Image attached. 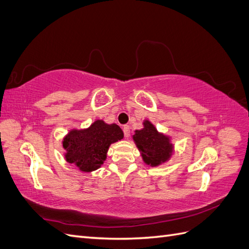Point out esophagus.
Instances as JSON below:
<instances>
[{
    "instance_id": "1",
    "label": "esophagus",
    "mask_w": 249,
    "mask_h": 249,
    "mask_svg": "<svg viewBox=\"0 0 249 249\" xmlns=\"http://www.w3.org/2000/svg\"><path fill=\"white\" fill-rule=\"evenodd\" d=\"M123 131H124V137L129 138L130 137V126L129 125H124Z\"/></svg>"
}]
</instances>
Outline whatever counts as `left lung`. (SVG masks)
Segmentation results:
<instances>
[{"mask_svg":"<svg viewBox=\"0 0 249 249\" xmlns=\"http://www.w3.org/2000/svg\"><path fill=\"white\" fill-rule=\"evenodd\" d=\"M143 124L144 127L136 131L133 139L141 152L143 161L150 166H157L167 161L172 152V145L169 138L158 133L156 127L148 120H145Z\"/></svg>","mask_w":249,"mask_h":249,"instance_id":"obj_1","label":"left lung"}]
</instances>
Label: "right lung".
Returning <instances> with one entry per match:
<instances>
[{
	"label": "right lung",
	"mask_w": 249,
	"mask_h": 249,
	"mask_svg": "<svg viewBox=\"0 0 249 249\" xmlns=\"http://www.w3.org/2000/svg\"><path fill=\"white\" fill-rule=\"evenodd\" d=\"M124 138V133L115 124L96 120L86 130H72L64 138L66 161L85 172L100 168L106 160L111 143Z\"/></svg>",
	"instance_id": "1"
}]
</instances>
